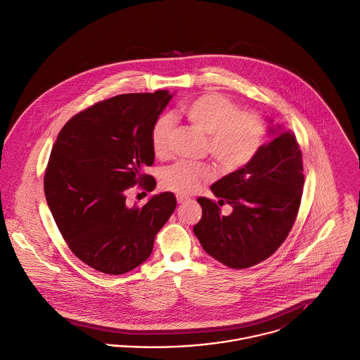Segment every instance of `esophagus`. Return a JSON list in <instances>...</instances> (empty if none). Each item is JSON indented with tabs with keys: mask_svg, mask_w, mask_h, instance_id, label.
I'll return each instance as SVG.
<instances>
[{
	"mask_svg": "<svg viewBox=\"0 0 360 360\" xmlns=\"http://www.w3.org/2000/svg\"><path fill=\"white\" fill-rule=\"evenodd\" d=\"M186 201H188L187 197H184V195H177V202H179V204H183V202H186Z\"/></svg>",
	"mask_w": 360,
	"mask_h": 360,
	"instance_id": "1",
	"label": "esophagus"
}]
</instances>
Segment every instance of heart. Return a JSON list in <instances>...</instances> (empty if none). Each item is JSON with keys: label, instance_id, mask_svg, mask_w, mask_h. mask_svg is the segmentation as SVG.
<instances>
[{"label": "heart", "instance_id": "1", "mask_svg": "<svg viewBox=\"0 0 360 360\" xmlns=\"http://www.w3.org/2000/svg\"><path fill=\"white\" fill-rule=\"evenodd\" d=\"M188 124L207 136V152L224 172H235L249 165L262 150L267 127L264 120L253 111H240L233 100L208 93L194 98L183 107ZM176 124L172 115L156 118L150 129L153 153L163 159L170 153V143ZM207 166L176 163L162 176V187L179 195H191L212 179Z\"/></svg>", "mask_w": 360, "mask_h": 360}]
</instances>
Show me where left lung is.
I'll return each mask as SVG.
<instances>
[{
	"label": "left lung",
	"mask_w": 360,
	"mask_h": 360,
	"mask_svg": "<svg viewBox=\"0 0 360 360\" xmlns=\"http://www.w3.org/2000/svg\"><path fill=\"white\" fill-rule=\"evenodd\" d=\"M302 153L291 131L278 129L245 167L211 186L219 198L200 197L202 217L194 233L202 249L232 269H248L270 257L288 236L301 204ZM229 203L225 217L219 205Z\"/></svg>",
	"instance_id": "1"
}]
</instances>
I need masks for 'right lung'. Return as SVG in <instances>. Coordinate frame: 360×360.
Returning a JSON list of instances; mask_svg holds the SVG:
<instances>
[{"instance_id":"right-lung-1","label":"right lung","mask_w":360,"mask_h":360,"mask_svg":"<svg viewBox=\"0 0 360 360\" xmlns=\"http://www.w3.org/2000/svg\"><path fill=\"white\" fill-rule=\"evenodd\" d=\"M172 94L131 93L96 103L60 129L45 170L44 187L53 219L70 250L90 267L124 274L143 263L155 236L173 214V193L127 207V193L146 191L156 180L150 129Z\"/></svg>"}]
</instances>
